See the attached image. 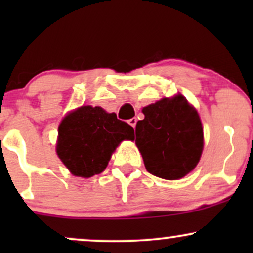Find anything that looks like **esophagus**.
Returning <instances> with one entry per match:
<instances>
[{"mask_svg": "<svg viewBox=\"0 0 253 253\" xmlns=\"http://www.w3.org/2000/svg\"><path fill=\"white\" fill-rule=\"evenodd\" d=\"M128 124L130 125V126L133 127V128H134V127H135V125H136V119H135V118H132V119H129V120H128Z\"/></svg>", "mask_w": 253, "mask_h": 253, "instance_id": "esophagus-1", "label": "esophagus"}]
</instances>
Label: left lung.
Here are the masks:
<instances>
[{"instance_id":"obj_1","label":"left lung","mask_w":253,"mask_h":253,"mask_svg":"<svg viewBox=\"0 0 253 253\" xmlns=\"http://www.w3.org/2000/svg\"><path fill=\"white\" fill-rule=\"evenodd\" d=\"M135 127V144L150 173L179 179L195 169L203 150L197 110L181 94L144 107Z\"/></svg>"}]
</instances>
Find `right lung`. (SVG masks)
<instances>
[{
  "label": "right lung",
  "mask_w": 253,
  "mask_h": 253,
  "mask_svg": "<svg viewBox=\"0 0 253 253\" xmlns=\"http://www.w3.org/2000/svg\"><path fill=\"white\" fill-rule=\"evenodd\" d=\"M123 140H134L132 126L101 107L82 106L60 123L56 150L72 175L89 178L106 169Z\"/></svg>",
  "instance_id": "add662e5"
}]
</instances>
